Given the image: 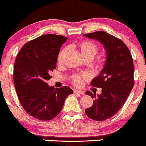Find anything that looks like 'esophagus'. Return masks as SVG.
<instances>
[{"mask_svg":"<svg viewBox=\"0 0 146 146\" xmlns=\"http://www.w3.org/2000/svg\"><path fill=\"white\" fill-rule=\"evenodd\" d=\"M74 94H81V95H84L85 94V92H84V91H82V90H79V89H75L74 91Z\"/></svg>","mask_w":146,"mask_h":146,"instance_id":"1","label":"esophagus"}]
</instances>
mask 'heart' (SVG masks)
I'll use <instances>...</instances> for the list:
<instances>
[{"label":"heart","instance_id":"1","mask_svg":"<svg viewBox=\"0 0 146 146\" xmlns=\"http://www.w3.org/2000/svg\"><path fill=\"white\" fill-rule=\"evenodd\" d=\"M79 50L82 52V56L84 57V59H93L94 56L98 52V47L96 44L90 41H82L79 43L78 44ZM69 47H65L60 52L58 55V62L60 64L63 62L64 58L66 57L67 54L69 52ZM85 77V74H75L72 77V82L75 86H79L82 84V80Z\"/></svg>","mask_w":146,"mask_h":146}]
</instances>
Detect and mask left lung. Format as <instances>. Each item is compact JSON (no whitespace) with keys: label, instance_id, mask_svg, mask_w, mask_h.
Wrapping results in <instances>:
<instances>
[{"label":"left lung","instance_id":"obj_1","mask_svg":"<svg viewBox=\"0 0 146 146\" xmlns=\"http://www.w3.org/2000/svg\"><path fill=\"white\" fill-rule=\"evenodd\" d=\"M84 35L100 42L106 50L104 66L91 82L92 86L102 88V94L86 92L94 100L92 106L85 110L90 119L104 121L120 110L133 87V62L127 46L117 37L104 31Z\"/></svg>","mask_w":146,"mask_h":146}]
</instances>
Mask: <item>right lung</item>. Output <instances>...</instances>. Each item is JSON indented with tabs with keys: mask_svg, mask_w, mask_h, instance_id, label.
<instances>
[{
	"mask_svg": "<svg viewBox=\"0 0 146 146\" xmlns=\"http://www.w3.org/2000/svg\"><path fill=\"white\" fill-rule=\"evenodd\" d=\"M67 40L62 35H44L26 43L15 59L13 80L18 97L25 111L40 120L54 119L67 96L73 94L68 86L55 89L47 83Z\"/></svg>",
	"mask_w": 146,
	"mask_h": 146,
	"instance_id": "right-lung-1",
	"label": "right lung"
}]
</instances>
